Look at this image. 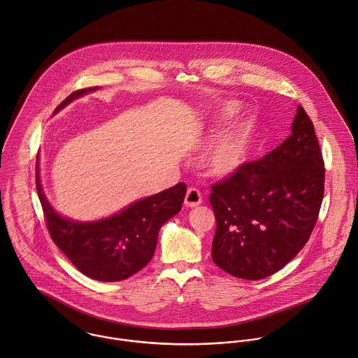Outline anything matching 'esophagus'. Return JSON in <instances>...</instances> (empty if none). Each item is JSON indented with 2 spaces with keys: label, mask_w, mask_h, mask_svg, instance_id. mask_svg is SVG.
<instances>
[{
  "label": "esophagus",
  "mask_w": 358,
  "mask_h": 358,
  "mask_svg": "<svg viewBox=\"0 0 358 358\" xmlns=\"http://www.w3.org/2000/svg\"><path fill=\"white\" fill-rule=\"evenodd\" d=\"M202 202V195L201 192L196 189V188H189L187 191V195H185V199H184V205L187 208H195L198 206L199 203Z\"/></svg>",
  "instance_id": "34e87169"
}]
</instances>
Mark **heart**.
Here are the masks:
<instances>
[{"mask_svg":"<svg viewBox=\"0 0 358 358\" xmlns=\"http://www.w3.org/2000/svg\"><path fill=\"white\" fill-rule=\"evenodd\" d=\"M238 113V106L227 103L220 114V121H227ZM251 128L241 125L215 142L203 156V167L210 177L229 178L247 162L251 150Z\"/></svg>","mask_w":358,"mask_h":358,"instance_id":"heart-1","label":"heart"}]
</instances>
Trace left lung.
Segmentation results:
<instances>
[{
  "instance_id": "left-lung-1",
  "label": "left lung",
  "mask_w": 358,
  "mask_h": 358,
  "mask_svg": "<svg viewBox=\"0 0 358 358\" xmlns=\"http://www.w3.org/2000/svg\"><path fill=\"white\" fill-rule=\"evenodd\" d=\"M324 182V159L315 129L299 106L286 141L212 187L213 262L245 280L265 279L280 271L313 233Z\"/></svg>"
}]
</instances>
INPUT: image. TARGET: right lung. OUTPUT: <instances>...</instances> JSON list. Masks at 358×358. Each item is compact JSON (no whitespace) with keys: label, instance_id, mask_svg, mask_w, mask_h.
<instances>
[{"label":"right lung","instance_id":"right-lung-1","mask_svg":"<svg viewBox=\"0 0 358 358\" xmlns=\"http://www.w3.org/2000/svg\"><path fill=\"white\" fill-rule=\"evenodd\" d=\"M96 89L99 87L71 93L54 114ZM36 188L52 241L79 272L99 282L125 280L149 264L162 226L181 210L187 192V185L180 182L138 199L108 217L79 222L59 215L51 206L41 185L38 162Z\"/></svg>","mask_w":358,"mask_h":358}]
</instances>
